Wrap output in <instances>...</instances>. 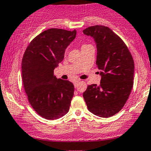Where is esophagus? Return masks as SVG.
Here are the masks:
<instances>
[{"label": "esophagus", "instance_id": "esophagus-1", "mask_svg": "<svg viewBox=\"0 0 151 151\" xmlns=\"http://www.w3.org/2000/svg\"><path fill=\"white\" fill-rule=\"evenodd\" d=\"M79 80H76V81H74V87L75 88H77V84H79Z\"/></svg>", "mask_w": 151, "mask_h": 151}]
</instances>
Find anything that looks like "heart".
Returning a JSON list of instances; mask_svg holds the SVG:
<instances>
[{"label":"heart","mask_w":151,"mask_h":151,"mask_svg":"<svg viewBox=\"0 0 151 151\" xmlns=\"http://www.w3.org/2000/svg\"><path fill=\"white\" fill-rule=\"evenodd\" d=\"M87 45H84L82 46V47H85V46H87Z\"/></svg>","instance_id":"heart-1"}]
</instances>
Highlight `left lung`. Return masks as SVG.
I'll return each instance as SVG.
<instances>
[{
    "label": "left lung",
    "mask_w": 151,
    "mask_h": 151,
    "mask_svg": "<svg viewBox=\"0 0 151 151\" xmlns=\"http://www.w3.org/2000/svg\"><path fill=\"white\" fill-rule=\"evenodd\" d=\"M96 45V61L101 81L91 84L83 93L90 112L108 118L120 111L129 98L133 84L134 62L129 49L116 34L102 25L83 30Z\"/></svg>",
    "instance_id": "left-lung-1"
}]
</instances>
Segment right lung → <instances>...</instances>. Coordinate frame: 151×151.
I'll use <instances>...</instances> for the list:
<instances>
[{"instance_id":"right-lung-1","label":"right lung","mask_w":151,"mask_h":151,"mask_svg":"<svg viewBox=\"0 0 151 151\" xmlns=\"http://www.w3.org/2000/svg\"><path fill=\"white\" fill-rule=\"evenodd\" d=\"M77 31L48 29L35 37L22 60L24 89L30 105L40 116L55 120L70 109L74 84L57 79L54 70L64 60L65 50L76 37Z\"/></svg>"}]
</instances>
